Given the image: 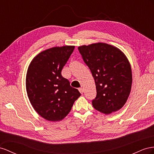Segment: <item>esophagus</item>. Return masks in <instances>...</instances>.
I'll use <instances>...</instances> for the list:
<instances>
[{"mask_svg":"<svg viewBox=\"0 0 154 154\" xmlns=\"http://www.w3.org/2000/svg\"><path fill=\"white\" fill-rule=\"evenodd\" d=\"M79 91H80L81 94H83V92H84V88H79Z\"/></svg>","mask_w":154,"mask_h":154,"instance_id":"1","label":"esophagus"}]
</instances>
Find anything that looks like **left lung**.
I'll use <instances>...</instances> for the list:
<instances>
[{
    "instance_id": "left-lung-1",
    "label": "left lung",
    "mask_w": 154,
    "mask_h": 154,
    "mask_svg": "<svg viewBox=\"0 0 154 154\" xmlns=\"http://www.w3.org/2000/svg\"><path fill=\"white\" fill-rule=\"evenodd\" d=\"M78 50L95 80L94 108L105 114L120 109L128 98L132 83L130 64L125 54L101 42L79 46Z\"/></svg>"
}]
</instances>
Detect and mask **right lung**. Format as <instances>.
<instances>
[{
	"instance_id": "obj_1",
	"label": "right lung",
	"mask_w": 154,
	"mask_h": 154,
	"mask_svg": "<svg viewBox=\"0 0 154 154\" xmlns=\"http://www.w3.org/2000/svg\"><path fill=\"white\" fill-rule=\"evenodd\" d=\"M75 46L54 47L41 52L31 62L26 75V90L33 108L50 121L63 119L80 92L70 86L61 72Z\"/></svg>"
}]
</instances>
